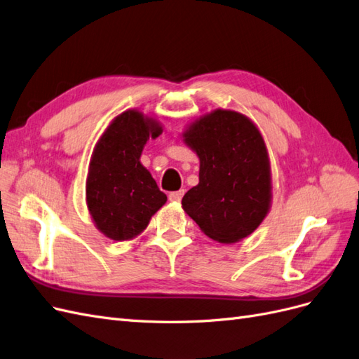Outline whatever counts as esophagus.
I'll use <instances>...</instances> for the list:
<instances>
[{
  "label": "esophagus",
  "instance_id": "1",
  "mask_svg": "<svg viewBox=\"0 0 359 359\" xmlns=\"http://www.w3.org/2000/svg\"><path fill=\"white\" fill-rule=\"evenodd\" d=\"M184 196V190H178V191H172L169 193V201L172 202H180Z\"/></svg>",
  "mask_w": 359,
  "mask_h": 359
}]
</instances>
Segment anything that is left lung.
Listing matches in <instances>:
<instances>
[{
	"label": "left lung",
	"instance_id": "8db88e82",
	"mask_svg": "<svg viewBox=\"0 0 359 359\" xmlns=\"http://www.w3.org/2000/svg\"><path fill=\"white\" fill-rule=\"evenodd\" d=\"M201 160L199 184L182 208L211 240L241 241L256 231L271 205L268 151L257 127L243 114L217 109L182 135Z\"/></svg>",
	"mask_w": 359,
	"mask_h": 359
}]
</instances>
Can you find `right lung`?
I'll return each mask as SVG.
<instances>
[{
	"label": "right lung",
	"instance_id": "obj_1",
	"mask_svg": "<svg viewBox=\"0 0 359 359\" xmlns=\"http://www.w3.org/2000/svg\"><path fill=\"white\" fill-rule=\"evenodd\" d=\"M158 135L161 127L156 119L126 111L106 128L93 151L86 206L97 229L114 241L137 236L168 201L139 161L147 140Z\"/></svg>",
	"mask_w": 359,
	"mask_h": 359
}]
</instances>
